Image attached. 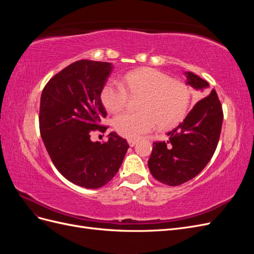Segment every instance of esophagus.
<instances>
[{
  "label": "esophagus",
  "mask_w": 254,
  "mask_h": 254,
  "mask_svg": "<svg viewBox=\"0 0 254 254\" xmlns=\"http://www.w3.org/2000/svg\"><path fill=\"white\" fill-rule=\"evenodd\" d=\"M136 143H137L136 139H129L128 140V144H129V146H131V147H132V146H134Z\"/></svg>",
  "instance_id": "34e87169"
}]
</instances>
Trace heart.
<instances>
[{
    "mask_svg": "<svg viewBox=\"0 0 254 254\" xmlns=\"http://www.w3.org/2000/svg\"><path fill=\"white\" fill-rule=\"evenodd\" d=\"M128 94L141 97V112L125 111L113 119L114 129L127 139L140 137L158 124L162 129L179 124L186 118L191 101V92L186 83L152 67L128 72L122 83L108 81L102 89L101 101L107 110L117 112L126 106Z\"/></svg>",
    "mask_w": 254,
    "mask_h": 254,
    "instance_id": "b5f03b06",
    "label": "heart"
}]
</instances>
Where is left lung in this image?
<instances>
[{
    "mask_svg": "<svg viewBox=\"0 0 254 254\" xmlns=\"http://www.w3.org/2000/svg\"><path fill=\"white\" fill-rule=\"evenodd\" d=\"M187 84L197 91L210 89V84L198 75L184 72ZM221 105L212 90L191 109L187 118L172 131L168 140L153 143L148 167L161 183L176 187L193 179L210 162L217 147L221 131Z\"/></svg>",
    "mask_w": 254,
    "mask_h": 254,
    "instance_id": "1",
    "label": "left lung"
}]
</instances>
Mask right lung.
<instances>
[{
  "label": "right lung",
  "instance_id": "right-lung-1",
  "mask_svg": "<svg viewBox=\"0 0 254 254\" xmlns=\"http://www.w3.org/2000/svg\"><path fill=\"white\" fill-rule=\"evenodd\" d=\"M109 63L79 60L44 87L39 125L45 148L58 172L84 189H98L120 170L129 145L117 132L106 143L91 141V131L106 117L101 92L112 72Z\"/></svg>",
  "mask_w": 254,
  "mask_h": 254
}]
</instances>
